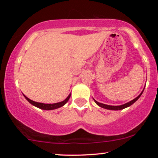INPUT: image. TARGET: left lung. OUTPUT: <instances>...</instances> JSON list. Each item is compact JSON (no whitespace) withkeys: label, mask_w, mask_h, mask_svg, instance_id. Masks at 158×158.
Returning a JSON list of instances; mask_svg holds the SVG:
<instances>
[{"label":"left lung","mask_w":158,"mask_h":158,"mask_svg":"<svg viewBox=\"0 0 158 158\" xmlns=\"http://www.w3.org/2000/svg\"><path fill=\"white\" fill-rule=\"evenodd\" d=\"M143 90L142 92H141V94H139L138 97H136L135 99H133V100L130 101V102H127V103H126V104H124V105H121V106H108V105H106V104H103V103L98 102L97 101L95 100V99H94V102L97 103V104L98 106H99V107H101V108H106V109H108V110H122V109H124V108H127V107H129L130 106H131L132 104H134V103H135V102H136V101H137V99H139V97H140V96L142 95Z\"/></svg>","instance_id":"obj_1"}]
</instances>
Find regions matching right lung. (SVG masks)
Returning a JSON list of instances; mask_svg holds the SVG:
<instances>
[{
  "label": "right lung",
  "mask_w": 158,
  "mask_h": 158,
  "mask_svg": "<svg viewBox=\"0 0 158 158\" xmlns=\"http://www.w3.org/2000/svg\"><path fill=\"white\" fill-rule=\"evenodd\" d=\"M70 95L71 94H69L68 97L64 99V101L60 102H57V103H53V104H44V103H41V102H34V101L31 100L29 98H27L26 96H24V97L26 98V99L28 101L30 104H32V106L37 107V108H40V109H43V110H53V109H56V108H59L60 107H62L64 105L66 104L68 102V101L70 99Z\"/></svg>",
  "instance_id": "right-lung-1"
}]
</instances>
